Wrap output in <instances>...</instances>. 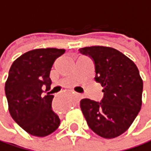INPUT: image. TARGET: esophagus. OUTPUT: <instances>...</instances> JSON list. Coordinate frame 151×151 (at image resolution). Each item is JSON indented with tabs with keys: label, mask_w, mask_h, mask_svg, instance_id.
Wrapping results in <instances>:
<instances>
[{
	"label": "esophagus",
	"mask_w": 151,
	"mask_h": 151,
	"mask_svg": "<svg viewBox=\"0 0 151 151\" xmlns=\"http://www.w3.org/2000/svg\"><path fill=\"white\" fill-rule=\"evenodd\" d=\"M78 96H80V95H78Z\"/></svg>",
	"instance_id": "34e87169"
}]
</instances>
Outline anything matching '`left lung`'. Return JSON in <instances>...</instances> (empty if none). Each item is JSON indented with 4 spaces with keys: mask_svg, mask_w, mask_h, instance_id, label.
Segmentation results:
<instances>
[{
    "mask_svg": "<svg viewBox=\"0 0 151 151\" xmlns=\"http://www.w3.org/2000/svg\"><path fill=\"white\" fill-rule=\"evenodd\" d=\"M79 51L93 60L95 80L104 88L101 102L81 101L87 124L103 138L118 137L128 130L142 107L143 82L139 70L131 59L112 47L96 45Z\"/></svg>",
    "mask_w": 151,
    "mask_h": 151,
    "instance_id": "obj_1",
    "label": "left lung"
}]
</instances>
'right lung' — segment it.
Here are the masks:
<instances>
[{
  "mask_svg": "<svg viewBox=\"0 0 151 151\" xmlns=\"http://www.w3.org/2000/svg\"><path fill=\"white\" fill-rule=\"evenodd\" d=\"M64 49L40 48L31 50L16 59L10 66L5 83L9 111L13 120L27 133L45 137L60 125L59 116L52 111L53 96L50 88V71Z\"/></svg>",
  "mask_w": 151,
  "mask_h": 151,
  "instance_id": "1",
  "label": "right lung"
}]
</instances>
